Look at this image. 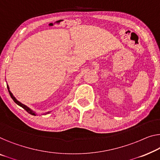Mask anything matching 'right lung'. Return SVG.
<instances>
[{
    "label": "right lung",
    "instance_id": "add662e5",
    "mask_svg": "<svg viewBox=\"0 0 160 160\" xmlns=\"http://www.w3.org/2000/svg\"><path fill=\"white\" fill-rule=\"evenodd\" d=\"M7 88H8V92H9V94H10V95H11V98L13 99V101L15 102V103L17 104V105H18L19 106H21V107H22V108L24 109V110H26L27 111L28 113H30V114H32V115H33V116H36V115H37V113H36V112H34V111H32V109H31L30 108H28V106H26V105H24V104H23L22 103H21V102H19L17 99L15 97L13 96V93H12V92L10 91V90H9V87H8V85H7ZM50 112H48V113H49Z\"/></svg>",
    "mask_w": 160,
    "mask_h": 160
}]
</instances>
